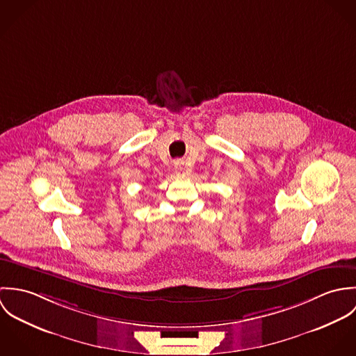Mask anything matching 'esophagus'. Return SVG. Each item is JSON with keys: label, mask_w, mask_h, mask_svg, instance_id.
I'll return each mask as SVG.
<instances>
[{"label": "esophagus", "mask_w": 356, "mask_h": 356, "mask_svg": "<svg viewBox=\"0 0 356 356\" xmlns=\"http://www.w3.org/2000/svg\"><path fill=\"white\" fill-rule=\"evenodd\" d=\"M175 170H177V172H178V174H184V172H185L182 165H177V167H175Z\"/></svg>", "instance_id": "esophagus-1"}]
</instances>
